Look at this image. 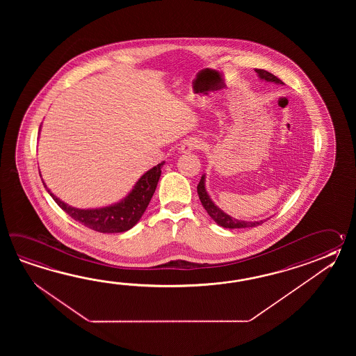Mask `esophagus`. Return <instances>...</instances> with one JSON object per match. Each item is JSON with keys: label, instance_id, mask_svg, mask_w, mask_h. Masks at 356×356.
Listing matches in <instances>:
<instances>
[{"label": "esophagus", "instance_id": "esophagus-1", "mask_svg": "<svg viewBox=\"0 0 356 356\" xmlns=\"http://www.w3.org/2000/svg\"><path fill=\"white\" fill-rule=\"evenodd\" d=\"M200 146H201V143L198 140H196V138H189V140H186L181 145L179 150H181V154H189V152H193V150L200 149Z\"/></svg>", "mask_w": 356, "mask_h": 356}]
</instances>
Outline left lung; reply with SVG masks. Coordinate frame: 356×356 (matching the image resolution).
I'll return each instance as SVG.
<instances>
[{
    "instance_id": "left-lung-1",
    "label": "left lung",
    "mask_w": 356,
    "mask_h": 356,
    "mask_svg": "<svg viewBox=\"0 0 356 356\" xmlns=\"http://www.w3.org/2000/svg\"><path fill=\"white\" fill-rule=\"evenodd\" d=\"M257 72L258 79L266 81V83H277V85H284L280 79H277L276 76L273 75L271 72L262 70V68H256L254 70ZM197 193L200 197V201L204 206V210L210 215L211 218L220 227H225V229H243V227H253L261 225L265 219L258 220V221H247V220L235 219L233 216L227 215V212L222 211L218 204L212 201L211 197L207 193L206 189V175L201 177V181L197 186ZM268 219V218H267Z\"/></svg>"
}]
</instances>
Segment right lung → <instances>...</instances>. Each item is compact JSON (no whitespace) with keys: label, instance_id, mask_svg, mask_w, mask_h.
<instances>
[{"label":"right lung","instance_id":"1","mask_svg":"<svg viewBox=\"0 0 356 356\" xmlns=\"http://www.w3.org/2000/svg\"><path fill=\"white\" fill-rule=\"evenodd\" d=\"M163 165L164 161L141 175L135 183V186L129 191V195L122 198L121 201L98 209H77L74 206H70L54 195L51 189L47 187L44 181L43 184L49 196L56 201V204H58L63 211L67 212L72 219L81 222L85 227H90L99 233H123L135 227L144 215L145 210L158 186Z\"/></svg>","mask_w":356,"mask_h":356}]
</instances>
